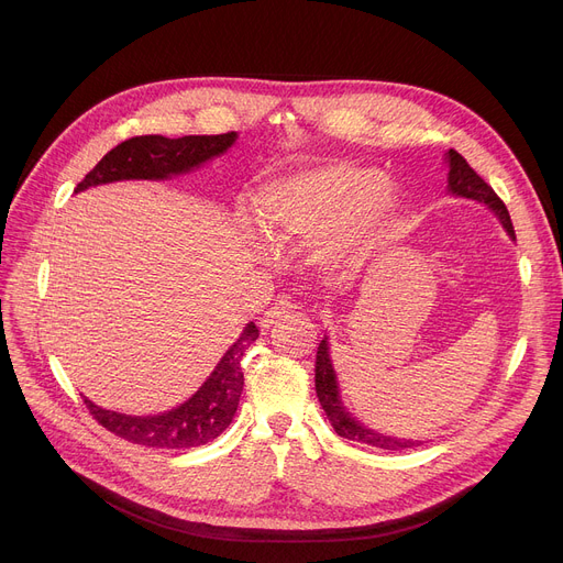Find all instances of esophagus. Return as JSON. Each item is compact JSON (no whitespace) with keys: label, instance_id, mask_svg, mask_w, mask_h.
Instances as JSON below:
<instances>
[{"label":"esophagus","instance_id":"1","mask_svg":"<svg viewBox=\"0 0 563 563\" xmlns=\"http://www.w3.org/2000/svg\"><path fill=\"white\" fill-rule=\"evenodd\" d=\"M294 306L289 299H280L278 303H274L269 310H266L264 314H262V319H260V323H262V329H269V327H274V323L278 321V319H283V317H287L289 312H294Z\"/></svg>","mask_w":563,"mask_h":563}]
</instances>
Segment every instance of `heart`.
<instances>
[{"mask_svg": "<svg viewBox=\"0 0 563 563\" xmlns=\"http://www.w3.org/2000/svg\"><path fill=\"white\" fill-rule=\"evenodd\" d=\"M393 210L395 194L383 173L349 162L278 177L257 194V221L272 240L306 246L329 242L331 257Z\"/></svg>", "mask_w": 563, "mask_h": 563, "instance_id": "obj_1", "label": "heart"}]
</instances>
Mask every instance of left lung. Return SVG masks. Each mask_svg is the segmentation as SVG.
I'll list each match as a JSON object with an SVG mask.
<instances>
[{"mask_svg":"<svg viewBox=\"0 0 563 563\" xmlns=\"http://www.w3.org/2000/svg\"><path fill=\"white\" fill-rule=\"evenodd\" d=\"M448 162H450V177H448L450 191L454 196H463V198H470V200L484 202L488 210L495 212L499 223L505 225V230L509 232L511 240H516V230H514L507 205L501 202V198L493 191V187L486 185L482 177L475 173V168H472L456 151L448 153ZM314 390H317L321 408L327 410V418L333 424L338 435H342L346 440L363 442V445H372V448H378V450H408V448L422 445L420 440H404V438L376 433V431L363 427L361 422H356L349 416V412L342 406V401H340L338 378H335V369H333V363H331V356H329L327 338L319 342V349H317Z\"/></svg>","mask_w":563,"mask_h":563,"instance_id":"8db88e82","label":"left lung"}]
</instances>
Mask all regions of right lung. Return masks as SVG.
<instances>
[{
    "label": "right lung",
    "mask_w": 563,
    "mask_h": 563,
    "mask_svg": "<svg viewBox=\"0 0 563 563\" xmlns=\"http://www.w3.org/2000/svg\"><path fill=\"white\" fill-rule=\"evenodd\" d=\"M234 139L236 132L180 139H166L159 134L132 136L109 151L75 187V194L118 180H166L170 175L189 173L207 159L223 155ZM257 338L260 331L255 323H246L240 340L225 351V356L200 390L183 406L159 412V416H123V412L104 410L86 397L84 404L107 431L134 442V445L155 450L200 448L223 433L232 422L244 390L242 358Z\"/></svg>",
    "instance_id": "obj_1"
}]
</instances>
